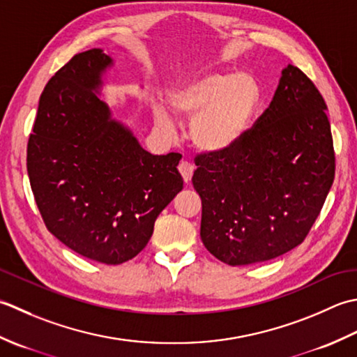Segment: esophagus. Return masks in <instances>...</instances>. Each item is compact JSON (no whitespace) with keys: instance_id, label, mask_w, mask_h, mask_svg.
I'll use <instances>...</instances> for the list:
<instances>
[{"instance_id":"1","label":"esophagus","mask_w":357,"mask_h":357,"mask_svg":"<svg viewBox=\"0 0 357 357\" xmlns=\"http://www.w3.org/2000/svg\"><path fill=\"white\" fill-rule=\"evenodd\" d=\"M178 172L181 174V178H183L185 183H189L192 178V174H194V165L189 162H181L178 165Z\"/></svg>"}]
</instances>
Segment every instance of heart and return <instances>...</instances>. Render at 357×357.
I'll return each mask as SVG.
<instances>
[{
    "label": "heart",
    "instance_id": "b5f03b06",
    "mask_svg": "<svg viewBox=\"0 0 357 357\" xmlns=\"http://www.w3.org/2000/svg\"><path fill=\"white\" fill-rule=\"evenodd\" d=\"M168 103L180 117L192 119L195 146L220 152L242 138L257 103V87L246 75L205 72L174 87ZM154 120L162 130L172 129L169 114L160 103L154 105Z\"/></svg>",
    "mask_w": 357,
    "mask_h": 357
}]
</instances>
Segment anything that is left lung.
I'll list each match as a JSON object with an SVG mask.
<instances>
[{"label":"left lung","mask_w":357,"mask_h":357,"mask_svg":"<svg viewBox=\"0 0 357 357\" xmlns=\"http://www.w3.org/2000/svg\"><path fill=\"white\" fill-rule=\"evenodd\" d=\"M326 105L303 72L288 64L266 111L227 151L195 158L200 237L223 264L282 256L307 237L334 180Z\"/></svg>","instance_id":"obj_1"}]
</instances>
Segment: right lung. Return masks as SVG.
I'll return each instance as SVG.
<instances>
[{
	"instance_id": "obj_1",
	"label": "right lung",
	"mask_w": 357,
	"mask_h": 357,
	"mask_svg": "<svg viewBox=\"0 0 357 357\" xmlns=\"http://www.w3.org/2000/svg\"><path fill=\"white\" fill-rule=\"evenodd\" d=\"M114 60L77 54L49 79L27 143V174L47 229L106 265L135 257L183 189L181 155H152L100 98Z\"/></svg>"
}]
</instances>
